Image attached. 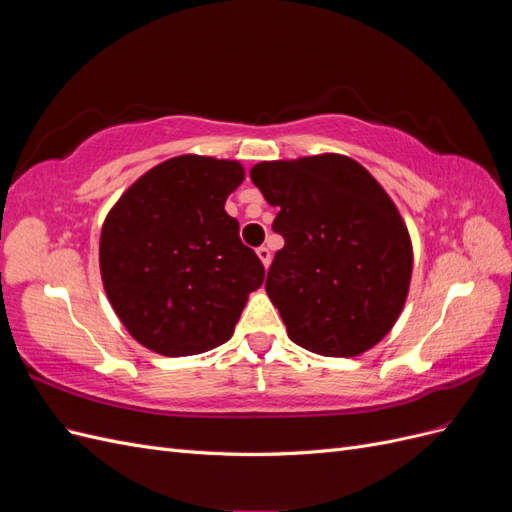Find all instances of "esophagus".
Here are the masks:
<instances>
[{"instance_id": "obj_1", "label": "esophagus", "mask_w": 512, "mask_h": 512, "mask_svg": "<svg viewBox=\"0 0 512 512\" xmlns=\"http://www.w3.org/2000/svg\"><path fill=\"white\" fill-rule=\"evenodd\" d=\"M256 256L260 258V262L262 265H265V269L271 265V252H269V247H265V245H260L258 250H256Z\"/></svg>"}]
</instances>
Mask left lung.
I'll return each instance as SVG.
<instances>
[{
	"label": "left lung",
	"instance_id": "1",
	"mask_svg": "<svg viewBox=\"0 0 512 512\" xmlns=\"http://www.w3.org/2000/svg\"><path fill=\"white\" fill-rule=\"evenodd\" d=\"M256 188L284 237L267 294L294 344L359 356L393 329L412 280V239L367 168L339 153L260 162Z\"/></svg>",
	"mask_w": 512,
	"mask_h": 512
}]
</instances>
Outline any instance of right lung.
Segmentation results:
<instances>
[{"mask_svg": "<svg viewBox=\"0 0 512 512\" xmlns=\"http://www.w3.org/2000/svg\"><path fill=\"white\" fill-rule=\"evenodd\" d=\"M245 179L237 160L170 158L138 177L108 211L100 275L117 318L164 356L218 348L235 333L265 267L224 205Z\"/></svg>", "mask_w": 512, "mask_h": 512, "instance_id": "add662e5", "label": "right lung"}]
</instances>
